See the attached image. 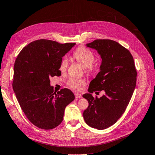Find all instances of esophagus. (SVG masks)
<instances>
[{
	"mask_svg": "<svg viewBox=\"0 0 155 155\" xmlns=\"http://www.w3.org/2000/svg\"><path fill=\"white\" fill-rule=\"evenodd\" d=\"M74 97H75L76 98H82V95L80 93H74Z\"/></svg>",
	"mask_w": 155,
	"mask_h": 155,
	"instance_id": "1",
	"label": "esophagus"
}]
</instances>
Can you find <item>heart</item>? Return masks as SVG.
Wrapping results in <instances>:
<instances>
[{
    "mask_svg": "<svg viewBox=\"0 0 155 155\" xmlns=\"http://www.w3.org/2000/svg\"><path fill=\"white\" fill-rule=\"evenodd\" d=\"M73 57L82 66L86 68V72L90 73L92 72L93 67V64L94 61V56L93 53L85 48H81L77 49L74 52ZM68 58L67 57H64L60 64L59 69L61 72H64L66 70L68 65ZM68 86L74 90L78 91L81 87L85 84V81L83 79H79L76 78H70L67 81Z\"/></svg>",
    "mask_w": 155,
    "mask_h": 155,
    "instance_id": "obj_1",
    "label": "heart"
}]
</instances>
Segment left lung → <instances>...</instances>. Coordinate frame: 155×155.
Returning a JSON list of instances; mask_svg holds the SVG:
<instances>
[{"instance_id": "obj_1", "label": "left lung", "mask_w": 155, "mask_h": 155, "mask_svg": "<svg viewBox=\"0 0 155 155\" xmlns=\"http://www.w3.org/2000/svg\"><path fill=\"white\" fill-rule=\"evenodd\" d=\"M86 46L97 51L102 62L100 72L89 83V93L82 96L89 103L83 117L88 126L102 130L115 124L126 110L135 89L137 73L131 53L119 43L99 39ZM97 91L105 93L94 98L92 93Z\"/></svg>"}]
</instances>
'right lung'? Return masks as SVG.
Returning <instances> with one entry per match:
<instances>
[{"instance_id":"obj_1","label":"right lung","mask_w":155,"mask_h":155,"mask_svg":"<svg viewBox=\"0 0 155 155\" xmlns=\"http://www.w3.org/2000/svg\"><path fill=\"white\" fill-rule=\"evenodd\" d=\"M75 44L38 40L24 47L15 62L13 91L26 117L39 128L51 129L61 124L65 108L74 101L69 89L54 91L50 78L61 75L62 57Z\"/></svg>"}]
</instances>
